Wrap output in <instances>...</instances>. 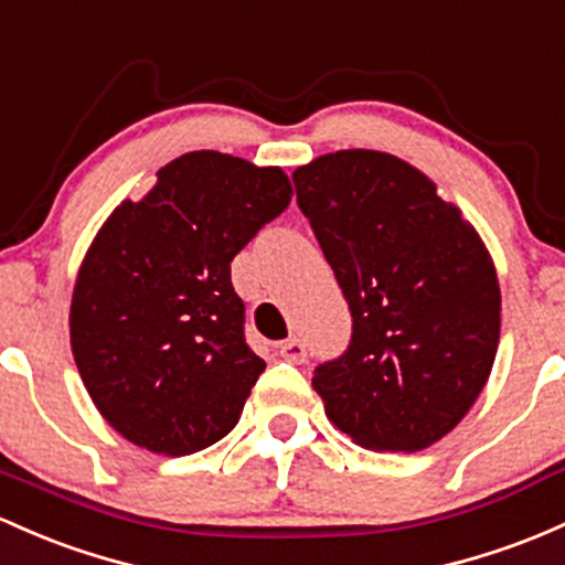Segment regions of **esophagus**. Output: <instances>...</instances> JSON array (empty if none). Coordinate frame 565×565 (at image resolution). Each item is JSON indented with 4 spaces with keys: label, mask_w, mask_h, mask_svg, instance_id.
<instances>
[{
    "label": "esophagus",
    "mask_w": 565,
    "mask_h": 565,
    "mask_svg": "<svg viewBox=\"0 0 565 565\" xmlns=\"http://www.w3.org/2000/svg\"><path fill=\"white\" fill-rule=\"evenodd\" d=\"M278 353H281L287 362L302 364V362H306V356H308V349H306V343H302V340L289 338V340H284V343H278Z\"/></svg>",
    "instance_id": "obj_1"
}]
</instances>
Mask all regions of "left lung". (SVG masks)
<instances>
[{"instance_id": "8db88e82", "label": "left lung", "mask_w": 565, "mask_h": 565, "mask_svg": "<svg viewBox=\"0 0 565 565\" xmlns=\"http://www.w3.org/2000/svg\"><path fill=\"white\" fill-rule=\"evenodd\" d=\"M292 182L351 311L349 349L313 370L327 418L370 450L429 448L491 375L501 327L491 254L431 179L394 154H321Z\"/></svg>"}]
</instances>
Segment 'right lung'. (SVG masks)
<instances>
[{"mask_svg":"<svg viewBox=\"0 0 565 565\" xmlns=\"http://www.w3.org/2000/svg\"><path fill=\"white\" fill-rule=\"evenodd\" d=\"M289 201L281 169L201 150L115 209L85 254L70 316L79 377L111 429L166 456L233 431L265 362L246 343L231 263Z\"/></svg>","mask_w":565,"mask_h":565,"instance_id":"obj_1","label":"right lung"}]
</instances>
